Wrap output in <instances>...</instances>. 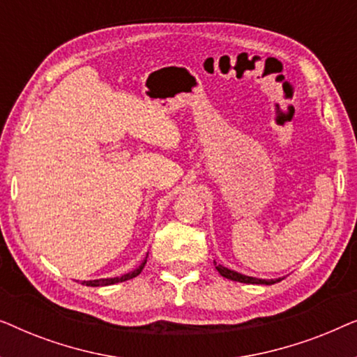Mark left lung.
I'll return each instance as SVG.
<instances>
[{
  "instance_id": "obj_1",
  "label": "left lung",
  "mask_w": 357,
  "mask_h": 357,
  "mask_svg": "<svg viewBox=\"0 0 357 357\" xmlns=\"http://www.w3.org/2000/svg\"><path fill=\"white\" fill-rule=\"evenodd\" d=\"M214 265H216V270L219 271V275L227 278V280L231 281H238V282H245V284H275V282H280L281 278H278V280H260V278H253V276H247V275H242V273H237L234 270H229V268L222 266V265H218L216 261H214Z\"/></svg>"
}]
</instances>
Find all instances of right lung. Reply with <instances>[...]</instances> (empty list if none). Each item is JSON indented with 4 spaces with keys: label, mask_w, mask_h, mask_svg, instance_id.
<instances>
[{
    "label": "right lung",
    "mask_w": 357,
    "mask_h": 357,
    "mask_svg": "<svg viewBox=\"0 0 357 357\" xmlns=\"http://www.w3.org/2000/svg\"><path fill=\"white\" fill-rule=\"evenodd\" d=\"M146 261H148V253H146L144 260L141 261V265L138 268H135L133 271L130 273H125V275L121 276H115V278H100V280H91V281H84L82 284L86 286H92V287H99V286H110V284H116V282H123V281H128V280H133L139 275L141 271H143V268L146 265Z\"/></svg>",
    "instance_id": "1"
}]
</instances>
